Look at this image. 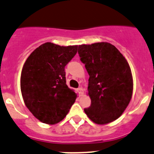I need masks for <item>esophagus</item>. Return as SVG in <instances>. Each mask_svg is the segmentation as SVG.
Instances as JSON below:
<instances>
[{
  "instance_id": "esophagus-1",
  "label": "esophagus",
  "mask_w": 154,
  "mask_h": 154,
  "mask_svg": "<svg viewBox=\"0 0 154 154\" xmlns=\"http://www.w3.org/2000/svg\"><path fill=\"white\" fill-rule=\"evenodd\" d=\"M78 91H79V93L80 96H82L83 94H84V91H83L82 88H78Z\"/></svg>"
}]
</instances>
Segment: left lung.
Wrapping results in <instances>:
<instances>
[{
  "instance_id": "8db88e82",
  "label": "left lung",
  "mask_w": 154,
  "mask_h": 154,
  "mask_svg": "<svg viewBox=\"0 0 154 154\" xmlns=\"http://www.w3.org/2000/svg\"><path fill=\"white\" fill-rule=\"evenodd\" d=\"M78 53L89 75L91 106L85 112L97 125L111 123L123 114L132 98L129 64L114 45L106 42L79 45Z\"/></svg>"
}]
</instances>
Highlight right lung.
Segmentation results:
<instances>
[{
    "label": "right lung",
    "mask_w": 154,
    "mask_h": 154,
    "mask_svg": "<svg viewBox=\"0 0 154 154\" xmlns=\"http://www.w3.org/2000/svg\"><path fill=\"white\" fill-rule=\"evenodd\" d=\"M78 46L45 43L32 52L23 66L20 89L25 105L33 116L47 125L64 119L77 94L67 86L65 66Z\"/></svg>",
    "instance_id": "add662e5"
}]
</instances>
